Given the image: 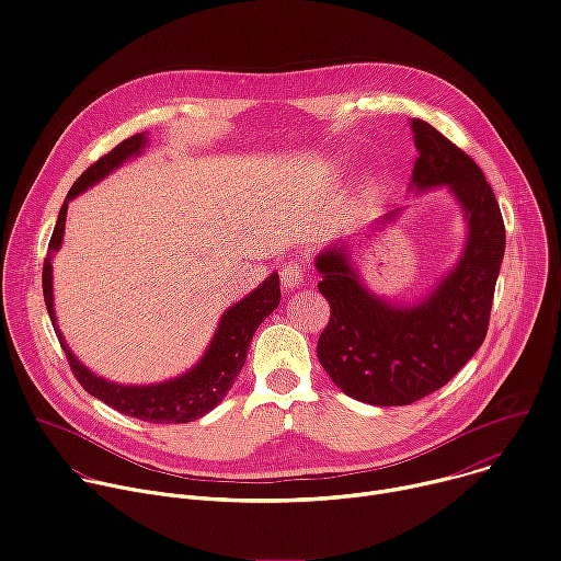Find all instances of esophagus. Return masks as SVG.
Returning a JSON list of instances; mask_svg holds the SVG:
<instances>
[{
	"mask_svg": "<svg viewBox=\"0 0 561 561\" xmlns=\"http://www.w3.org/2000/svg\"><path fill=\"white\" fill-rule=\"evenodd\" d=\"M279 277H282L284 288H286V290H293V288H297V286L304 284V277H307V268H304L299 262H288V264L282 266Z\"/></svg>",
	"mask_w": 561,
	"mask_h": 561,
	"instance_id": "obj_1",
	"label": "esophagus"
}]
</instances>
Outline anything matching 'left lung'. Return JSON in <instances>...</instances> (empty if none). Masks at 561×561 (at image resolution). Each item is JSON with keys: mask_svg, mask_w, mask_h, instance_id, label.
I'll return each instance as SVG.
<instances>
[{"mask_svg": "<svg viewBox=\"0 0 561 561\" xmlns=\"http://www.w3.org/2000/svg\"><path fill=\"white\" fill-rule=\"evenodd\" d=\"M412 131L414 185H447L466 213L461 262L416 307H393L360 284L342 241L316 260L318 290L331 307L320 365L346 396L378 407L416 402L466 367L485 340L505 250L503 217L481 168L430 123L414 118Z\"/></svg>", "mask_w": 561, "mask_h": 561, "instance_id": "8db88e82", "label": "left lung"}]
</instances>
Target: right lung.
<instances>
[{"label":"right lung","mask_w":561,"mask_h":561,"mask_svg":"<svg viewBox=\"0 0 561 561\" xmlns=\"http://www.w3.org/2000/svg\"><path fill=\"white\" fill-rule=\"evenodd\" d=\"M147 145L145 134H134L118 142L112 151H107L105 157H100L93 165H89L80 179L73 183L69 190V196L65 201V206L60 208V217L56 224L54 234H50L48 241V254L42 266V290H44V304L46 311L50 316V322H54L56 335L60 340V346L67 355V363L76 376V380L82 385L84 391L95 396L98 400H103L105 404L114 407L116 412L147 421V423H192L201 416H206L210 410L224 400L228 389L232 387L234 378L239 376L250 340L254 331L260 329V324L277 309L279 304V277L273 273L266 277V282L254 288L248 297H243L234 307H230L221 324L206 351L201 363L187 371L181 378H174L170 382L161 385H149V387H125L116 382H107L103 378L93 376L89 369L80 365V360L71 353L67 346L62 333L56 327V313H54V293H50V254H54L65 234V219H67V206L69 201L87 190L89 185L98 183L103 176H107L112 170L123 165L129 157L140 154V149Z\"/></svg>","instance_id":"right-lung-1"}]
</instances>
